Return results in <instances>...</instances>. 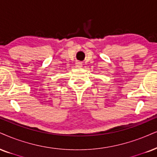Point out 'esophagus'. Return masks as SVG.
Masks as SVG:
<instances>
[{
  "mask_svg": "<svg viewBox=\"0 0 157 157\" xmlns=\"http://www.w3.org/2000/svg\"><path fill=\"white\" fill-rule=\"evenodd\" d=\"M75 66L78 67H82V63H81V62H76V63H75Z\"/></svg>",
  "mask_w": 157,
  "mask_h": 157,
  "instance_id": "esophagus-1",
  "label": "esophagus"
}]
</instances>
